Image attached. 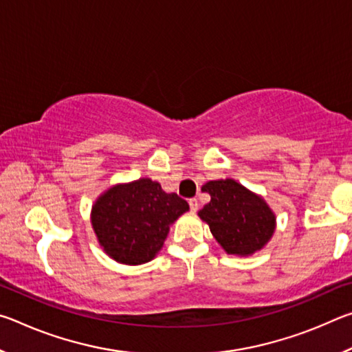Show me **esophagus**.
Segmentation results:
<instances>
[{
  "label": "esophagus",
  "instance_id": "esophagus-1",
  "mask_svg": "<svg viewBox=\"0 0 352 352\" xmlns=\"http://www.w3.org/2000/svg\"><path fill=\"white\" fill-rule=\"evenodd\" d=\"M189 208H190V211L192 212H195L199 210V201H197V199H190L189 200Z\"/></svg>",
  "mask_w": 352,
  "mask_h": 352
}]
</instances>
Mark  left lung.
<instances>
[{
    "label": "left lung",
    "mask_w": 352,
    "mask_h": 352,
    "mask_svg": "<svg viewBox=\"0 0 352 352\" xmlns=\"http://www.w3.org/2000/svg\"><path fill=\"white\" fill-rule=\"evenodd\" d=\"M201 190L211 195V201L199 216L226 253L250 256L272 239L276 217L258 194L233 178L208 182Z\"/></svg>",
    "instance_id": "8db88e82"
}]
</instances>
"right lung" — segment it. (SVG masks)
I'll list each match as a JSON object with an SVG mask.
<instances>
[{
    "instance_id": "1",
    "label": "right lung",
    "mask_w": 352,
    "mask_h": 352,
    "mask_svg": "<svg viewBox=\"0 0 352 352\" xmlns=\"http://www.w3.org/2000/svg\"><path fill=\"white\" fill-rule=\"evenodd\" d=\"M189 210L158 182L140 178L115 184L91 208V225L104 252L121 264L140 265L162 250L170 225Z\"/></svg>"
}]
</instances>
